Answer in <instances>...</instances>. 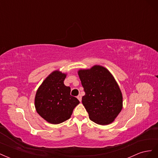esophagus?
<instances>
[{
	"label": "esophagus",
	"instance_id": "34e87169",
	"mask_svg": "<svg viewBox=\"0 0 158 158\" xmlns=\"http://www.w3.org/2000/svg\"><path fill=\"white\" fill-rule=\"evenodd\" d=\"M77 98L78 99V100H79V101H80V102H81V101H82V96H81V95H78V96H77Z\"/></svg>",
	"mask_w": 158,
	"mask_h": 158
}]
</instances>
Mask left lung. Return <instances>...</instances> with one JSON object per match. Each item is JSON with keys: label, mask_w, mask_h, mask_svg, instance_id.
Masks as SVG:
<instances>
[{"label": "left lung", "mask_w": 158, "mask_h": 158, "mask_svg": "<svg viewBox=\"0 0 158 158\" xmlns=\"http://www.w3.org/2000/svg\"><path fill=\"white\" fill-rule=\"evenodd\" d=\"M78 74L85 92L82 102L90 120L101 125L113 123L123 109L122 93L113 76L100 65Z\"/></svg>", "instance_id": "obj_1"}]
</instances>
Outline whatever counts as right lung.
I'll use <instances>...</instances> for the list:
<instances>
[{"label": "right lung", "mask_w": 158, "mask_h": 158, "mask_svg": "<svg viewBox=\"0 0 158 158\" xmlns=\"http://www.w3.org/2000/svg\"><path fill=\"white\" fill-rule=\"evenodd\" d=\"M66 74L59 70L51 73L37 89L35 107L40 115L49 123L56 125L69 119L78 99L70 95V88L64 80Z\"/></svg>", "instance_id": "1"}]
</instances>
